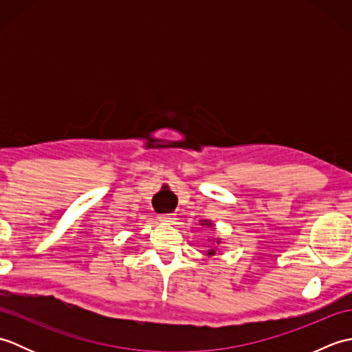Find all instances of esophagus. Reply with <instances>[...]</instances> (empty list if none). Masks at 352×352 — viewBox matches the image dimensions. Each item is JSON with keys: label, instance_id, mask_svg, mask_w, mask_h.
Masks as SVG:
<instances>
[{"label": "esophagus", "instance_id": "obj_1", "mask_svg": "<svg viewBox=\"0 0 352 352\" xmlns=\"http://www.w3.org/2000/svg\"><path fill=\"white\" fill-rule=\"evenodd\" d=\"M174 219H175L174 214H160L159 216V222H162V223H170V222H174Z\"/></svg>", "mask_w": 352, "mask_h": 352}]
</instances>
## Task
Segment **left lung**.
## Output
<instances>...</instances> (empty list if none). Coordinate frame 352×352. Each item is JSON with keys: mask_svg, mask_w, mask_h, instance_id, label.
<instances>
[{"mask_svg": "<svg viewBox=\"0 0 352 352\" xmlns=\"http://www.w3.org/2000/svg\"><path fill=\"white\" fill-rule=\"evenodd\" d=\"M201 226H206V227H210V228H213V223H212V221H207V219H204V221H201ZM208 242H212L210 239H208ZM221 243V239L219 237H216L214 241H213V243H212V246H208V251L206 252L208 257H212V256H214L216 254V251H218V248H216V246H218Z\"/></svg>", "mask_w": 352, "mask_h": 352, "instance_id": "8db88e82", "label": "left lung"}]
</instances>
